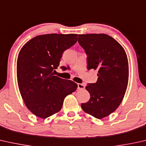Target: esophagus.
I'll return each mask as SVG.
<instances>
[{"label":"esophagus","instance_id":"esophagus-1","mask_svg":"<svg viewBox=\"0 0 146 146\" xmlns=\"http://www.w3.org/2000/svg\"><path fill=\"white\" fill-rule=\"evenodd\" d=\"M85 88V86L83 84H78V89L79 90H82Z\"/></svg>","mask_w":146,"mask_h":146}]
</instances>
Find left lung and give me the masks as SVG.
I'll return each instance as SVG.
<instances>
[{
	"label": "left lung",
	"instance_id": "obj_1",
	"mask_svg": "<svg viewBox=\"0 0 146 146\" xmlns=\"http://www.w3.org/2000/svg\"><path fill=\"white\" fill-rule=\"evenodd\" d=\"M78 43L87 54L88 69L98 71L96 83L86 87L90 99L81 107L98 119L109 116L121 103L128 82V61L123 47L104 33L80 34Z\"/></svg>",
	"mask_w": 146,
	"mask_h": 146
}]
</instances>
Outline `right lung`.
<instances>
[{
  "instance_id": "1",
  "label": "right lung",
  "mask_w": 146,
  "mask_h": 146,
  "mask_svg": "<svg viewBox=\"0 0 146 146\" xmlns=\"http://www.w3.org/2000/svg\"><path fill=\"white\" fill-rule=\"evenodd\" d=\"M77 34L37 35L21 48L17 80L25 104L35 116L46 119L60 111L64 99L78 85L54 76L62 52L77 42Z\"/></svg>"
}]
</instances>
